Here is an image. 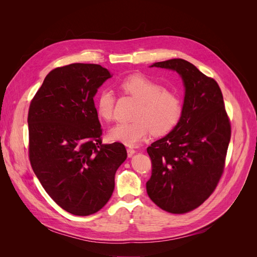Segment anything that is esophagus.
<instances>
[{
    "mask_svg": "<svg viewBox=\"0 0 257 257\" xmlns=\"http://www.w3.org/2000/svg\"><path fill=\"white\" fill-rule=\"evenodd\" d=\"M135 153H136L135 150H133V149H127V155H128L129 158H131Z\"/></svg>",
    "mask_w": 257,
    "mask_h": 257,
    "instance_id": "1",
    "label": "esophagus"
}]
</instances>
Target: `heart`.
<instances>
[{
    "mask_svg": "<svg viewBox=\"0 0 257 257\" xmlns=\"http://www.w3.org/2000/svg\"><path fill=\"white\" fill-rule=\"evenodd\" d=\"M124 94L138 101L134 114L135 121L119 123L108 131L111 140L128 146H135L150 132L156 136L169 133L178 124L182 114V101L173 91L166 89L158 81L142 75L132 74L119 85ZM116 97L108 89H102L95 97L97 116L103 121L113 118Z\"/></svg>",
    "mask_w": 257,
    "mask_h": 257,
    "instance_id": "obj_1",
    "label": "heart"
}]
</instances>
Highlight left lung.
I'll return each instance as SVG.
<instances>
[{
    "label": "left lung",
    "mask_w": 257,
    "mask_h": 257,
    "mask_svg": "<svg viewBox=\"0 0 257 257\" xmlns=\"http://www.w3.org/2000/svg\"><path fill=\"white\" fill-rule=\"evenodd\" d=\"M151 67L177 71L185 86L181 118L165 137L152 143L150 198L171 213H186L201 205L221 179L231 139V123L222 90L193 64L183 59Z\"/></svg>",
    "instance_id": "obj_1"
}]
</instances>
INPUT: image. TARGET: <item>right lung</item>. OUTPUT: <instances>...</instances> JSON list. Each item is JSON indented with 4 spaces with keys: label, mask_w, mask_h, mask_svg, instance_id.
Returning a JSON list of instances; mask_svg holds the SVG:
<instances>
[{
    "label": "right lung",
    "mask_w": 257,
    "mask_h": 257,
    "mask_svg": "<svg viewBox=\"0 0 257 257\" xmlns=\"http://www.w3.org/2000/svg\"><path fill=\"white\" fill-rule=\"evenodd\" d=\"M112 75L97 64L74 63L52 70L28 111L29 161L51 198L66 211L89 215L115 188L127 158L124 144H102L93 96Z\"/></svg>",
    "instance_id": "obj_1"
}]
</instances>
